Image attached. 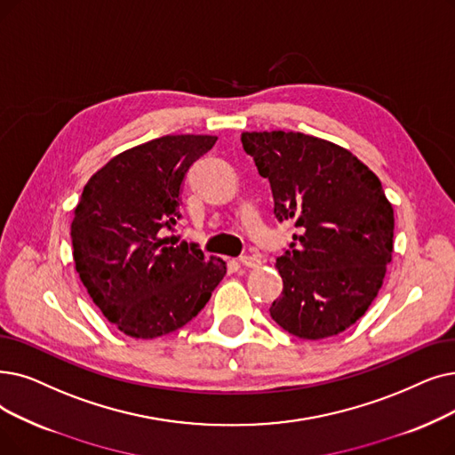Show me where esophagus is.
I'll return each instance as SVG.
<instances>
[{
  "label": "esophagus",
  "instance_id": "1",
  "mask_svg": "<svg viewBox=\"0 0 455 455\" xmlns=\"http://www.w3.org/2000/svg\"><path fill=\"white\" fill-rule=\"evenodd\" d=\"M240 262L245 267H260L262 266V259H260V256H256V254H245V256H242Z\"/></svg>",
  "mask_w": 455,
  "mask_h": 455
}]
</instances>
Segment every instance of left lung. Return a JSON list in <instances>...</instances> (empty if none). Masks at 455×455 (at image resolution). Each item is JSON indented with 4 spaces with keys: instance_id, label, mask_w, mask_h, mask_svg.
Listing matches in <instances>:
<instances>
[{
    "instance_id": "1",
    "label": "left lung",
    "mask_w": 455,
    "mask_h": 455,
    "mask_svg": "<svg viewBox=\"0 0 455 455\" xmlns=\"http://www.w3.org/2000/svg\"><path fill=\"white\" fill-rule=\"evenodd\" d=\"M243 150L269 180L275 215L298 228L276 259L283 293L269 308L305 340L334 337L359 318L392 260L394 210L357 156L299 132H243Z\"/></svg>"
}]
</instances>
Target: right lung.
Returning a JSON list of instances; mask_svg holds the SVG:
<instances>
[{
  "instance_id": "right-lung-1",
  "label": "right lung",
  "mask_w": 455,
  "mask_h": 455,
  "mask_svg": "<svg viewBox=\"0 0 455 455\" xmlns=\"http://www.w3.org/2000/svg\"><path fill=\"white\" fill-rule=\"evenodd\" d=\"M215 135H164L96 171L70 227L74 264L92 303L132 339L184 327L210 301L227 262L169 238L188 169Z\"/></svg>"
}]
</instances>
